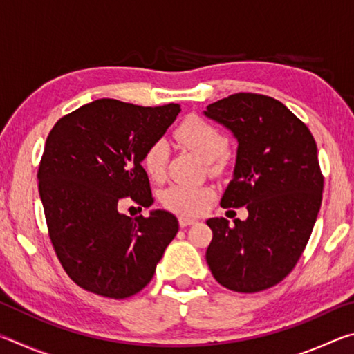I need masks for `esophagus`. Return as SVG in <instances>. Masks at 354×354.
Returning <instances> with one entry per match:
<instances>
[{
    "label": "esophagus",
    "mask_w": 354,
    "mask_h": 354,
    "mask_svg": "<svg viewBox=\"0 0 354 354\" xmlns=\"http://www.w3.org/2000/svg\"><path fill=\"white\" fill-rule=\"evenodd\" d=\"M178 221H179V226H181V227H185V226H190V225L196 223L195 218L185 217V215H181V217H178Z\"/></svg>",
    "instance_id": "obj_1"
}]
</instances>
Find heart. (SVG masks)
<instances>
[{
    "label": "heart",
    "instance_id": "heart-1",
    "mask_svg": "<svg viewBox=\"0 0 354 354\" xmlns=\"http://www.w3.org/2000/svg\"><path fill=\"white\" fill-rule=\"evenodd\" d=\"M175 137L183 145L206 160L212 173H220L225 167L223 156L230 147V139L209 120L190 115L175 129ZM167 143L154 140L142 154V167L148 178L160 183L165 176ZM214 198V189L201 184H173L160 194V203L167 209L181 215H196Z\"/></svg>",
    "mask_w": 354,
    "mask_h": 354
}]
</instances>
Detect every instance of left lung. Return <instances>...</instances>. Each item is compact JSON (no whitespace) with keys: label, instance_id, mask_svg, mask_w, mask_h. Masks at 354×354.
<instances>
[{"label":"left lung","instance_id":"obj_1","mask_svg":"<svg viewBox=\"0 0 354 354\" xmlns=\"http://www.w3.org/2000/svg\"><path fill=\"white\" fill-rule=\"evenodd\" d=\"M239 142L234 178L221 207L248 218H209L206 261L226 289L254 293L281 283L301 257L322 205L323 175L309 128L281 101L239 92L207 106Z\"/></svg>","mask_w":354,"mask_h":354}]
</instances>
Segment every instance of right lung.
I'll return each mask as SVG.
<instances>
[{"instance_id": "1", "label": "right lung", "mask_w": 354, "mask_h": 354, "mask_svg": "<svg viewBox=\"0 0 354 354\" xmlns=\"http://www.w3.org/2000/svg\"><path fill=\"white\" fill-rule=\"evenodd\" d=\"M181 111L101 98L57 120L39 164V194L48 236L65 273L101 297L139 293L178 232L175 215L153 211L131 218L122 198L154 203L142 154Z\"/></svg>"}]
</instances>
